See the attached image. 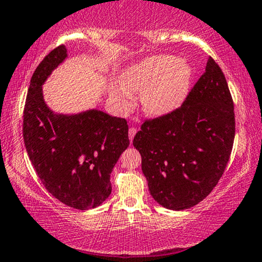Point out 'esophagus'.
<instances>
[{
  "mask_svg": "<svg viewBox=\"0 0 262 262\" xmlns=\"http://www.w3.org/2000/svg\"><path fill=\"white\" fill-rule=\"evenodd\" d=\"M136 132H137V128L136 127H130L128 128V138H130V141L132 142V139H134Z\"/></svg>",
  "mask_w": 262,
  "mask_h": 262,
  "instance_id": "1",
  "label": "esophagus"
}]
</instances>
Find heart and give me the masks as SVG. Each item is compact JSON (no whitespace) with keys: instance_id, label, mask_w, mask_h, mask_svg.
I'll return each instance as SVG.
<instances>
[{"instance_id":"b5f03b06","label":"heart","mask_w":262,"mask_h":262,"mask_svg":"<svg viewBox=\"0 0 262 262\" xmlns=\"http://www.w3.org/2000/svg\"><path fill=\"white\" fill-rule=\"evenodd\" d=\"M191 80V67L174 56L150 57L123 74L124 85L130 91L142 92L143 110L152 117L166 116L179 108L188 94ZM126 89L117 87L124 106L131 100V93Z\"/></svg>"}]
</instances>
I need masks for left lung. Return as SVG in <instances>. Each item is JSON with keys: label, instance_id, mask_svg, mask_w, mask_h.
<instances>
[{"label": "left lung", "instance_id": "obj_1", "mask_svg": "<svg viewBox=\"0 0 262 262\" xmlns=\"http://www.w3.org/2000/svg\"><path fill=\"white\" fill-rule=\"evenodd\" d=\"M234 138V102L223 71L210 57L184 103L145 120L135 136L150 194L166 209L196 205L223 175Z\"/></svg>", "mask_w": 262, "mask_h": 262}]
</instances>
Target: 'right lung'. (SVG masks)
<instances>
[{
    "label": "right lung",
    "instance_id": "1",
    "mask_svg": "<svg viewBox=\"0 0 262 262\" xmlns=\"http://www.w3.org/2000/svg\"><path fill=\"white\" fill-rule=\"evenodd\" d=\"M67 56L66 46L59 45L33 73L23 134L28 157L49 193L68 206L88 210L112 192L110 174L130 144L128 126L124 118L102 111L64 116L49 108L41 85Z\"/></svg>",
    "mask_w": 262,
    "mask_h": 262
}]
</instances>
